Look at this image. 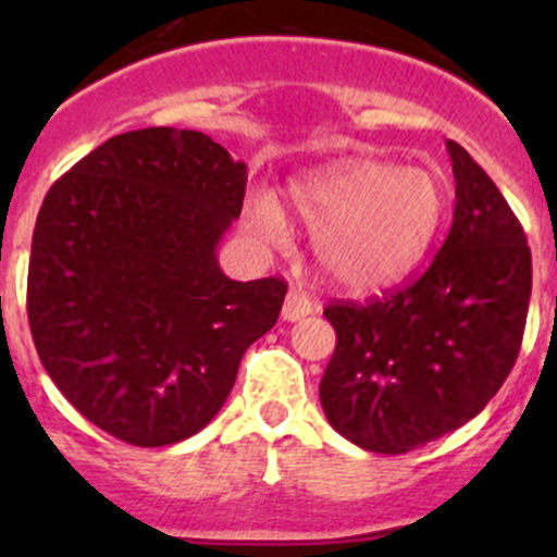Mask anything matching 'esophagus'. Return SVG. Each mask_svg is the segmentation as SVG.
Wrapping results in <instances>:
<instances>
[{"mask_svg":"<svg viewBox=\"0 0 557 557\" xmlns=\"http://www.w3.org/2000/svg\"><path fill=\"white\" fill-rule=\"evenodd\" d=\"M314 312V305L310 299H307L301 290H290L288 296H285V305H283V320H288V323H296V320L307 318V314Z\"/></svg>","mask_w":557,"mask_h":557,"instance_id":"34e87169","label":"esophagus"}]
</instances>
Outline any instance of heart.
<instances>
[{
	"label": "heart",
	"instance_id": "obj_1",
	"mask_svg": "<svg viewBox=\"0 0 557 557\" xmlns=\"http://www.w3.org/2000/svg\"><path fill=\"white\" fill-rule=\"evenodd\" d=\"M296 218L314 234V261L334 288L372 294L409 272L440 228L445 190L425 170L352 159L296 177L288 185ZM247 223L263 243L288 232L277 196L258 190Z\"/></svg>",
	"mask_w": 557,
	"mask_h": 557
}]
</instances>
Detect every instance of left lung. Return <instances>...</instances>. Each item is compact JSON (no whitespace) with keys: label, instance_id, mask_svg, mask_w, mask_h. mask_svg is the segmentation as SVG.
Instances as JSON below:
<instances>
[{"label":"left lung","instance_id":"obj_1","mask_svg":"<svg viewBox=\"0 0 557 557\" xmlns=\"http://www.w3.org/2000/svg\"><path fill=\"white\" fill-rule=\"evenodd\" d=\"M455 212L414 283L372 305H331L336 350L320 380L329 423L363 450L401 455L469 423L518 361L531 247L487 172L447 139Z\"/></svg>","mask_w":557,"mask_h":557}]
</instances>
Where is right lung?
<instances>
[{
	"label": "right lung",
	"mask_w": 557,
	"mask_h": 557,
	"mask_svg": "<svg viewBox=\"0 0 557 557\" xmlns=\"http://www.w3.org/2000/svg\"><path fill=\"white\" fill-rule=\"evenodd\" d=\"M247 172L223 145L172 126L110 137L39 207L29 325L66 401L115 440L164 447L226 404L239 361L277 323L288 285L237 283L218 245Z\"/></svg>",
	"instance_id": "obj_1"
}]
</instances>
